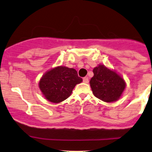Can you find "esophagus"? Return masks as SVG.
<instances>
[{
    "label": "esophagus",
    "mask_w": 152,
    "mask_h": 152,
    "mask_svg": "<svg viewBox=\"0 0 152 152\" xmlns=\"http://www.w3.org/2000/svg\"><path fill=\"white\" fill-rule=\"evenodd\" d=\"M83 81L84 82V83H88V81H89V80H88V77H84V78H83Z\"/></svg>",
    "instance_id": "34e87169"
}]
</instances>
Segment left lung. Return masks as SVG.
<instances>
[{
	"instance_id": "8db88e82",
	"label": "left lung",
	"mask_w": 152,
	"mask_h": 152,
	"mask_svg": "<svg viewBox=\"0 0 152 152\" xmlns=\"http://www.w3.org/2000/svg\"><path fill=\"white\" fill-rule=\"evenodd\" d=\"M93 72L90 86L96 98L107 103L116 102L121 98L126 86L121 75L103 64L94 68Z\"/></svg>"
}]
</instances>
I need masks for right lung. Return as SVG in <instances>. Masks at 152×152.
Returning a JSON list of instances; mask_svg holds the SVG:
<instances>
[{"mask_svg": "<svg viewBox=\"0 0 152 152\" xmlns=\"http://www.w3.org/2000/svg\"><path fill=\"white\" fill-rule=\"evenodd\" d=\"M82 81L76 69L59 66L46 71L40 79L38 86L45 99L58 104L69 98L76 85Z\"/></svg>", "mask_w": 152, "mask_h": 152, "instance_id": "obj_1", "label": "right lung"}]
</instances>
